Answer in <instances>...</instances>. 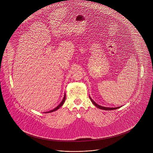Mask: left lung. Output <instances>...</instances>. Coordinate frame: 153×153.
I'll use <instances>...</instances> for the list:
<instances>
[{"mask_svg": "<svg viewBox=\"0 0 153 153\" xmlns=\"http://www.w3.org/2000/svg\"><path fill=\"white\" fill-rule=\"evenodd\" d=\"M89 98H90L91 102L93 103V104H94L95 107H97V108H100V109H104V110H114V109H118V108H120V107H116V108H107V107H104L100 106V105H98L97 104H96V103L92 100V98H91L90 97H89Z\"/></svg>", "mask_w": 153, "mask_h": 153, "instance_id": "obj_1", "label": "left lung"}]
</instances>
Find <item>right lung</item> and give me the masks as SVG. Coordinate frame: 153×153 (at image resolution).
Segmentation results:
<instances>
[{
	"label": "right lung",
	"instance_id": "1",
	"mask_svg": "<svg viewBox=\"0 0 153 153\" xmlns=\"http://www.w3.org/2000/svg\"><path fill=\"white\" fill-rule=\"evenodd\" d=\"M66 95L65 94V95H64V99H63V100L62 101V102L60 103V104L58 105V106H57L55 108H54L53 109H52V110H51V111H48V112H47L46 113H48V112H53V111H56L57 109H59L61 107H62V105L64 104V102H65V98H66Z\"/></svg>",
	"mask_w": 153,
	"mask_h": 153
}]
</instances>
